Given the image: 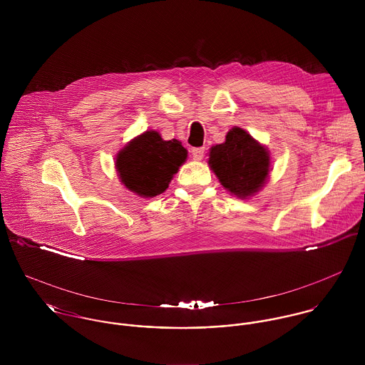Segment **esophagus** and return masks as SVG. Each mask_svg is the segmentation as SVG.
I'll return each mask as SVG.
<instances>
[{"instance_id":"1","label":"esophagus","mask_w":365,"mask_h":365,"mask_svg":"<svg viewBox=\"0 0 365 365\" xmlns=\"http://www.w3.org/2000/svg\"><path fill=\"white\" fill-rule=\"evenodd\" d=\"M191 155H192V158H194L195 161H200V160L204 158L205 149H204V148H194V149L191 150Z\"/></svg>"}]
</instances>
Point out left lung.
<instances>
[{"label": "left lung", "instance_id": "8db88e82", "mask_svg": "<svg viewBox=\"0 0 365 365\" xmlns=\"http://www.w3.org/2000/svg\"><path fill=\"white\" fill-rule=\"evenodd\" d=\"M208 164L220 184L245 200L259 192L269 174V155L250 133L232 128L225 143L210 148Z\"/></svg>", "mask_w": 365, "mask_h": 365}]
</instances>
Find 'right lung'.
Here are the masks:
<instances>
[{"instance_id": "obj_1", "label": "right lung", "mask_w": 365, "mask_h": 365, "mask_svg": "<svg viewBox=\"0 0 365 365\" xmlns=\"http://www.w3.org/2000/svg\"><path fill=\"white\" fill-rule=\"evenodd\" d=\"M187 155L180 140H163L158 132L148 130L118 153L115 165L120 182L129 191L152 198L168 188Z\"/></svg>"}]
</instances>
